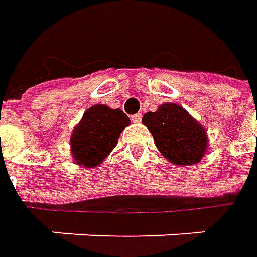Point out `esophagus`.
I'll use <instances>...</instances> for the list:
<instances>
[{"mask_svg": "<svg viewBox=\"0 0 257 257\" xmlns=\"http://www.w3.org/2000/svg\"><path fill=\"white\" fill-rule=\"evenodd\" d=\"M132 120H133V123H140L142 121V113H137L132 115Z\"/></svg>", "mask_w": 257, "mask_h": 257, "instance_id": "1", "label": "esophagus"}]
</instances>
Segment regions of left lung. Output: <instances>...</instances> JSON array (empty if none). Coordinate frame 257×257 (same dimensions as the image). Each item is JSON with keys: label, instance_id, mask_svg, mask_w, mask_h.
I'll return each mask as SVG.
<instances>
[{"label": "left lung", "instance_id": "left-lung-1", "mask_svg": "<svg viewBox=\"0 0 257 257\" xmlns=\"http://www.w3.org/2000/svg\"><path fill=\"white\" fill-rule=\"evenodd\" d=\"M143 124L153 134L157 149L172 163L190 166L202 160L207 147L206 132L183 107L163 104L157 111L144 114Z\"/></svg>", "mask_w": 257, "mask_h": 257}]
</instances>
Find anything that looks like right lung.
<instances>
[{
	"label": "right lung",
	"instance_id": "add662e5",
	"mask_svg": "<svg viewBox=\"0 0 257 257\" xmlns=\"http://www.w3.org/2000/svg\"><path fill=\"white\" fill-rule=\"evenodd\" d=\"M128 124L130 118L120 108L113 110L103 104L88 108L70 140L75 163L84 167H95L101 163Z\"/></svg>",
	"mask_w": 257,
	"mask_h": 257
}]
</instances>
